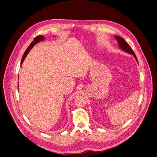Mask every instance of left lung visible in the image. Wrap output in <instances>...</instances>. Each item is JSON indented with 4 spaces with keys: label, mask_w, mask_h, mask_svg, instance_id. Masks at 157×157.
<instances>
[{
    "label": "left lung",
    "mask_w": 157,
    "mask_h": 157,
    "mask_svg": "<svg viewBox=\"0 0 157 157\" xmlns=\"http://www.w3.org/2000/svg\"><path fill=\"white\" fill-rule=\"evenodd\" d=\"M116 40H117V42L119 44V47L121 48L123 50L128 52V53L132 54L135 57V58L137 60V58L136 56V55L135 54L133 50H132V49L131 48V46L129 45V44L123 38H121L119 36H116Z\"/></svg>",
    "instance_id": "left-lung-1"
}]
</instances>
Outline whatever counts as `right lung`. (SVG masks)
Here are the masks:
<instances>
[{
    "mask_svg": "<svg viewBox=\"0 0 157 157\" xmlns=\"http://www.w3.org/2000/svg\"><path fill=\"white\" fill-rule=\"evenodd\" d=\"M43 39H44V38H43V36H36V38L34 39V41L31 43L30 45L28 47V48L26 49V50L25 51V53H24V55H23V56H22V59H21V64H22V63L23 62L24 59H25V58L26 57L28 53L29 52L30 50L35 45V44H36L37 43H38L39 41H41V40H43ZM18 86H19V83H18Z\"/></svg>",
    "mask_w": 157,
    "mask_h": 157,
    "instance_id": "right-lung-1",
    "label": "right lung"
}]
</instances>
